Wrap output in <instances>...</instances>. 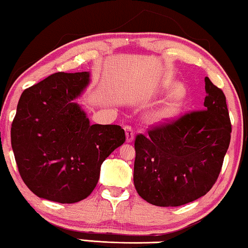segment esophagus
Listing matches in <instances>:
<instances>
[{
  "instance_id": "1",
  "label": "esophagus",
  "mask_w": 248,
  "mask_h": 248,
  "mask_svg": "<svg viewBox=\"0 0 248 248\" xmlns=\"http://www.w3.org/2000/svg\"><path fill=\"white\" fill-rule=\"evenodd\" d=\"M124 131H125V140H127V142L134 141V139H135L134 128H132L131 125H125Z\"/></svg>"
}]
</instances>
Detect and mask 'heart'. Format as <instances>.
I'll return each mask as SVG.
<instances>
[{
    "mask_svg": "<svg viewBox=\"0 0 248 248\" xmlns=\"http://www.w3.org/2000/svg\"><path fill=\"white\" fill-rule=\"evenodd\" d=\"M183 87L180 84H176L173 87V94L171 98L162 105L159 109H157L154 112L153 118L154 120L158 124L166 123V121L171 120L172 118L177 116V113L179 112L180 108L183 106Z\"/></svg>",
    "mask_w": 248,
    "mask_h": 248,
    "instance_id": "heart-1",
    "label": "heart"
}]
</instances>
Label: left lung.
Instances as JSON below:
<instances>
[{
  "label": "left lung",
  "instance_id": "8db88e82",
  "mask_svg": "<svg viewBox=\"0 0 248 248\" xmlns=\"http://www.w3.org/2000/svg\"><path fill=\"white\" fill-rule=\"evenodd\" d=\"M205 90V110L136 137L134 184L149 204H188L208 193L218 178L232 124L226 97L208 77Z\"/></svg>",
  "mask_w": 248,
  "mask_h": 248
}]
</instances>
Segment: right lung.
Here are the masks:
<instances>
[{"instance_id": "add662e5", "label": "right lung", "mask_w": 248, "mask_h": 248, "mask_svg": "<svg viewBox=\"0 0 248 248\" xmlns=\"http://www.w3.org/2000/svg\"><path fill=\"white\" fill-rule=\"evenodd\" d=\"M90 73L58 72L21 94L11 128L18 172L38 197L73 204L97 186L102 162L125 140L117 124H91L75 101Z\"/></svg>"}]
</instances>
